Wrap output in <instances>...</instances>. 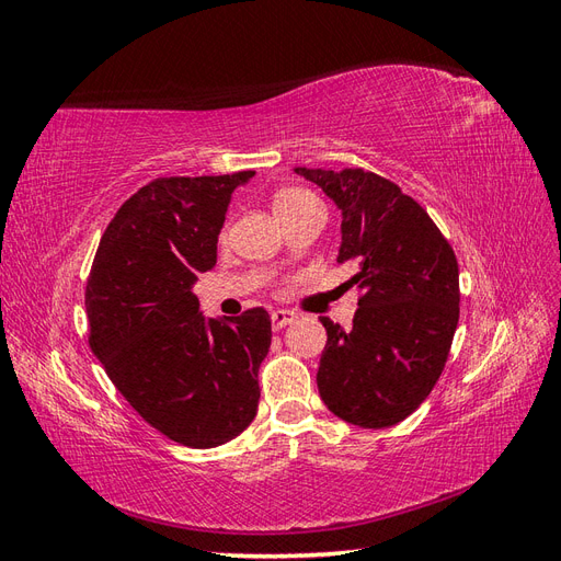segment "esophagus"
Listing matches in <instances>:
<instances>
[{"instance_id":"1","label":"esophagus","mask_w":561,"mask_h":561,"mask_svg":"<svg viewBox=\"0 0 561 561\" xmlns=\"http://www.w3.org/2000/svg\"><path fill=\"white\" fill-rule=\"evenodd\" d=\"M296 312H291V310H275V312H272V329H284L286 324H291V322H296Z\"/></svg>"}]
</instances>
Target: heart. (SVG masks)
<instances>
[{
	"instance_id": "1",
	"label": "heart",
	"mask_w": 561,
	"mask_h": 561,
	"mask_svg": "<svg viewBox=\"0 0 561 561\" xmlns=\"http://www.w3.org/2000/svg\"><path fill=\"white\" fill-rule=\"evenodd\" d=\"M319 204V199L312 195L310 190L302 187H284L275 197H272V206H275L277 216H289L300 209H308V206Z\"/></svg>"
}]
</instances>
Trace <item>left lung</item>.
<instances>
[{
    "label": "left lung",
    "instance_id": "1",
    "mask_svg": "<svg viewBox=\"0 0 561 561\" xmlns=\"http://www.w3.org/2000/svg\"><path fill=\"white\" fill-rule=\"evenodd\" d=\"M343 211L339 263L355 261L362 291L352 329L322 317L327 347L317 388L331 413L359 427H390L439 380L460 314L458 261L423 206L364 169H294Z\"/></svg>",
    "mask_w": 561,
    "mask_h": 561
}]
</instances>
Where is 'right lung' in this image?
<instances>
[{
    "label": "right lung",
    "mask_w": 561,
    "mask_h": 561,
    "mask_svg": "<svg viewBox=\"0 0 561 561\" xmlns=\"http://www.w3.org/2000/svg\"><path fill=\"white\" fill-rule=\"evenodd\" d=\"M255 171L142 185L105 228L87 282L89 345L138 415L190 449H211L259 411L272 324L263 308L206 319L192 294L216 265L230 197Z\"/></svg>",
    "instance_id": "add662e5"
}]
</instances>
